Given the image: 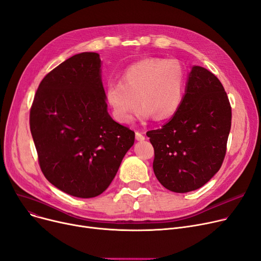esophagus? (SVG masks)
<instances>
[{"mask_svg":"<svg viewBox=\"0 0 261 261\" xmlns=\"http://www.w3.org/2000/svg\"><path fill=\"white\" fill-rule=\"evenodd\" d=\"M135 139L139 142H143L145 141V136L141 132H135Z\"/></svg>","mask_w":261,"mask_h":261,"instance_id":"34e87169","label":"esophagus"}]
</instances>
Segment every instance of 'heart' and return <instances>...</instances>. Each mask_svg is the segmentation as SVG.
<instances>
[{
    "mask_svg": "<svg viewBox=\"0 0 261 261\" xmlns=\"http://www.w3.org/2000/svg\"><path fill=\"white\" fill-rule=\"evenodd\" d=\"M186 87V71L175 59L147 58L128 66L119 84H109L105 97L119 123H129L139 108L140 116L166 119L180 109Z\"/></svg>",
    "mask_w": 261,
    "mask_h": 261,
    "instance_id": "obj_1",
    "label": "heart"
}]
</instances>
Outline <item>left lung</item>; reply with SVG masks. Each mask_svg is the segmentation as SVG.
Returning a JSON list of instances; mask_svg holds the SVG:
<instances>
[{
	"label": "left lung",
	"mask_w": 261,
	"mask_h": 261,
	"mask_svg": "<svg viewBox=\"0 0 261 261\" xmlns=\"http://www.w3.org/2000/svg\"><path fill=\"white\" fill-rule=\"evenodd\" d=\"M230 125L231 108L220 80L193 66L180 109L161 129L147 132L159 182L179 194L206 184L222 165Z\"/></svg>",
	"instance_id": "left-lung-1"
}]
</instances>
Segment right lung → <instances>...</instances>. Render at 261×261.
Here are the masks:
<instances>
[{
    "instance_id": "obj_1",
    "label": "right lung",
    "mask_w": 261,
    "mask_h": 261,
    "mask_svg": "<svg viewBox=\"0 0 261 261\" xmlns=\"http://www.w3.org/2000/svg\"><path fill=\"white\" fill-rule=\"evenodd\" d=\"M97 53H81L40 82L30 126L38 161L55 187L77 198L109 187L135 134L108 113Z\"/></svg>"
}]
</instances>
